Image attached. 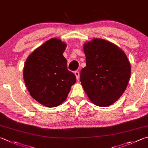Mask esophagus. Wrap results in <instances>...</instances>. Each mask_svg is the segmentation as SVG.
Masks as SVG:
<instances>
[{
  "instance_id": "obj_1",
  "label": "esophagus",
  "mask_w": 148,
  "mask_h": 148,
  "mask_svg": "<svg viewBox=\"0 0 148 148\" xmlns=\"http://www.w3.org/2000/svg\"><path fill=\"white\" fill-rule=\"evenodd\" d=\"M74 73H75V75L76 78H77V80H79V76H80L79 71H75Z\"/></svg>"
}]
</instances>
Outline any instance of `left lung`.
<instances>
[{
    "instance_id": "left-lung-1",
    "label": "left lung",
    "mask_w": 148,
    "mask_h": 148,
    "mask_svg": "<svg viewBox=\"0 0 148 148\" xmlns=\"http://www.w3.org/2000/svg\"><path fill=\"white\" fill-rule=\"evenodd\" d=\"M86 66L81 71V84L90 101L101 107L116 101L125 91L131 65L124 52L103 39L85 43Z\"/></svg>"
}]
</instances>
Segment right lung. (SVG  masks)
<instances>
[{"label": "right lung", "instance_id": "right-lung-1", "mask_svg": "<svg viewBox=\"0 0 148 148\" xmlns=\"http://www.w3.org/2000/svg\"><path fill=\"white\" fill-rule=\"evenodd\" d=\"M66 44L52 38L28 57L23 69V78L34 99L47 107L63 103L76 77L67 67L63 56Z\"/></svg>", "mask_w": 148, "mask_h": 148}]
</instances>
